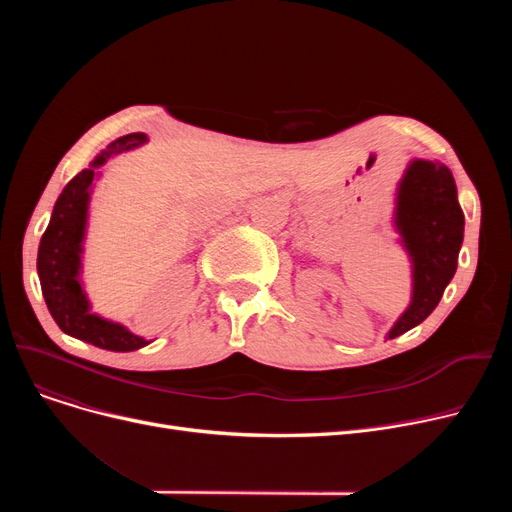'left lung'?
<instances>
[{
  "mask_svg": "<svg viewBox=\"0 0 512 512\" xmlns=\"http://www.w3.org/2000/svg\"><path fill=\"white\" fill-rule=\"evenodd\" d=\"M394 222L413 261V301L390 338L419 326L438 307L456 272L465 215L450 170L438 161H411L398 184Z\"/></svg>",
  "mask_w": 512,
  "mask_h": 512,
  "instance_id": "1",
  "label": "left lung"
}]
</instances>
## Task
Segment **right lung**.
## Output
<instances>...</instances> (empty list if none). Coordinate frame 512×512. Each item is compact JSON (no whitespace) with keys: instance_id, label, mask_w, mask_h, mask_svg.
Returning <instances> with one entry per match:
<instances>
[{"instance_id":"obj_1","label":"right lung","mask_w":512,"mask_h":512,"mask_svg":"<svg viewBox=\"0 0 512 512\" xmlns=\"http://www.w3.org/2000/svg\"><path fill=\"white\" fill-rule=\"evenodd\" d=\"M147 141L145 134L134 132L116 139L101 155L93 159V164L78 172L62 191L53 207L47 230L41 236L37 272L41 280V290L51 317L56 319L62 332L85 340L93 346L105 348L114 353L137 351L149 344L145 338L134 336L124 326L114 321L101 319L89 311V301L80 286V253H83V238L87 226L89 193L95 178V170L103 166L107 157L139 147Z\"/></svg>"}]
</instances>
